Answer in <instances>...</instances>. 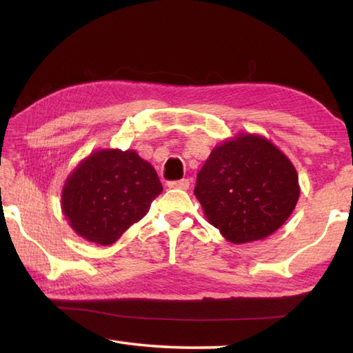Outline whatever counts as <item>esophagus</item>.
<instances>
[{"instance_id":"34e87169","label":"esophagus","mask_w":353,"mask_h":353,"mask_svg":"<svg viewBox=\"0 0 353 353\" xmlns=\"http://www.w3.org/2000/svg\"><path fill=\"white\" fill-rule=\"evenodd\" d=\"M168 188L188 190V188H190V179H182V181H172V182H168Z\"/></svg>"}]
</instances>
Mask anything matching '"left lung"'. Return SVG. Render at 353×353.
I'll return each mask as SVG.
<instances>
[{
    "label": "left lung",
    "instance_id": "8db88e82",
    "mask_svg": "<svg viewBox=\"0 0 353 353\" xmlns=\"http://www.w3.org/2000/svg\"><path fill=\"white\" fill-rule=\"evenodd\" d=\"M194 194L228 241L245 244L288 220L301 188L294 165L279 148L259 134L241 133L212 150Z\"/></svg>",
    "mask_w": 353,
    "mask_h": 353
}]
</instances>
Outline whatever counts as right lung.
<instances>
[{"label": "right lung", "instance_id": "obj_1", "mask_svg": "<svg viewBox=\"0 0 353 353\" xmlns=\"http://www.w3.org/2000/svg\"><path fill=\"white\" fill-rule=\"evenodd\" d=\"M161 192L156 170L134 150H99L66 179L62 211L77 235L109 245L148 212Z\"/></svg>", "mask_w": 353, "mask_h": 353}]
</instances>
